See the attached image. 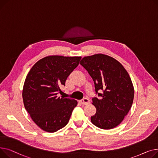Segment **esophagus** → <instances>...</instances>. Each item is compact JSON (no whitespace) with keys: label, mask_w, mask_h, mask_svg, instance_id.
<instances>
[{"label":"esophagus","mask_w":158,"mask_h":158,"mask_svg":"<svg viewBox=\"0 0 158 158\" xmlns=\"http://www.w3.org/2000/svg\"><path fill=\"white\" fill-rule=\"evenodd\" d=\"M80 103L81 105H87V104L89 103L90 101H89V99L88 98H83V99L80 100Z\"/></svg>","instance_id":"esophagus-1"}]
</instances>
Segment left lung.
Masks as SVG:
<instances>
[{"label":"left lung","instance_id":"left-lung-1","mask_svg":"<svg viewBox=\"0 0 158 158\" xmlns=\"http://www.w3.org/2000/svg\"><path fill=\"white\" fill-rule=\"evenodd\" d=\"M80 64L93 80L96 94L100 97L92 99L96 108L90 118L92 123L103 129L117 126L133 102L134 87L128 73L119 62L104 54L85 57Z\"/></svg>","mask_w":158,"mask_h":158}]
</instances>
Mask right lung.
<instances>
[{
  "label": "right lung",
  "mask_w": 158,
  "mask_h": 158,
  "mask_svg": "<svg viewBox=\"0 0 158 158\" xmlns=\"http://www.w3.org/2000/svg\"><path fill=\"white\" fill-rule=\"evenodd\" d=\"M81 57L52 55L37 62L25 80L23 104L33 121L43 131L54 133L66 126L78 102L59 97L60 87L79 64Z\"/></svg>",
  "instance_id": "right-lung-1"
}]
</instances>
